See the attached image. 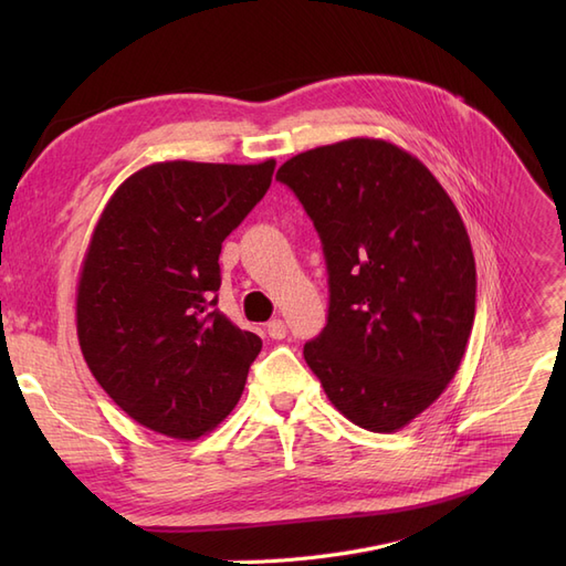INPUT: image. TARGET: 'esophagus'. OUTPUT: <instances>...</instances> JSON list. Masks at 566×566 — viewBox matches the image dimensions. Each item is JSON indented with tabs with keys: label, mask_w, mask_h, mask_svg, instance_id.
<instances>
[{
	"label": "esophagus",
	"mask_w": 566,
	"mask_h": 566,
	"mask_svg": "<svg viewBox=\"0 0 566 566\" xmlns=\"http://www.w3.org/2000/svg\"><path fill=\"white\" fill-rule=\"evenodd\" d=\"M266 333L271 339H283L287 335V328L281 318H273L266 323Z\"/></svg>",
	"instance_id": "esophagus-1"
}]
</instances>
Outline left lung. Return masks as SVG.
Wrapping results in <instances>:
<instances>
[{
	"instance_id": "1",
	"label": "left lung",
	"mask_w": 566,
	"mask_h": 566,
	"mask_svg": "<svg viewBox=\"0 0 566 566\" xmlns=\"http://www.w3.org/2000/svg\"><path fill=\"white\" fill-rule=\"evenodd\" d=\"M276 179L312 217L328 266V323L304 361L347 420L397 432L465 354L476 304L465 224L430 169L382 139L304 150Z\"/></svg>"
}]
</instances>
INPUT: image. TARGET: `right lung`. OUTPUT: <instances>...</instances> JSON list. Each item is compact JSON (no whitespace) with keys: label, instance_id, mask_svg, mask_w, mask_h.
Returning a JSON list of instances; mask_svg holds the SVG:
<instances>
[{"label":"right lung","instance_id":"right-lung-1","mask_svg":"<svg viewBox=\"0 0 566 566\" xmlns=\"http://www.w3.org/2000/svg\"><path fill=\"white\" fill-rule=\"evenodd\" d=\"M276 160H169L117 186L77 283V339L96 382L148 430L193 441L238 403L262 339L214 310L224 238Z\"/></svg>","mask_w":566,"mask_h":566}]
</instances>
